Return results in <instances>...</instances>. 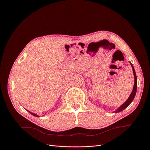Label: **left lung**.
<instances>
[{
	"instance_id": "8db88e82",
	"label": "left lung",
	"mask_w": 150,
	"mask_h": 150,
	"mask_svg": "<svg viewBox=\"0 0 150 150\" xmlns=\"http://www.w3.org/2000/svg\"><path fill=\"white\" fill-rule=\"evenodd\" d=\"M130 63H131V65L132 68V70H133V73H134V78H135V79H134L135 82H134V88H133L131 94H130L129 98H128L127 100L122 105H121L118 109H117L115 111L113 112H115V113L120 112L123 110L125 109H126V108H127V107L132 103V101L134 99V97H135V94H136V93H137V75H136V73H135V71L134 66H133V65H132V64L131 62H130Z\"/></svg>"
}]
</instances>
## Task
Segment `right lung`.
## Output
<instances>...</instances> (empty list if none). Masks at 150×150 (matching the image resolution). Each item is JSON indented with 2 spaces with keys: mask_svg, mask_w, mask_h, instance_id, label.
I'll return each instance as SVG.
<instances>
[{
  "mask_svg": "<svg viewBox=\"0 0 150 150\" xmlns=\"http://www.w3.org/2000/svg\"><path fill=\"white\" fill-rule=\"evenodd\" d=\"M31 115H32L33 116H35V117H39V116L38 115H36V114H35V113H32V112H30V111H28V110H27Z\"/></svg>",
  "mask_w": 150,
  "mask_h": 150,
  "instance_id": "obj_1",
  "label": "right lung"
}]
</instances>
